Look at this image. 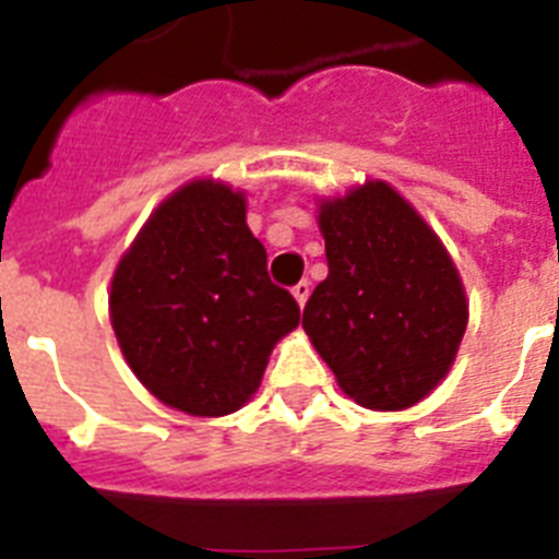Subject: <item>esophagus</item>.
Returning a JSON list of instances; mask_svg holds the SVG:
<instances>
[{
	"label": "esophagus",
	"mask_w": 559,
	"mask_h": 559,
	"mask_svg": "<svg viewBox=\"0 0 559 559\" xmlns=\"http://www.w3.org/2000/svg\"><path fill=\"white\" fill-rule=\"evenodd\" d=\"M309 293H312V287H309V281H298L293 287V295H295V301H298V307H304L309 298Z\"/></svg>",
	"instance_id": "obj_1"
}]
</instances>
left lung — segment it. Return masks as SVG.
<instances>
[{
	"label": "left lung",
	"mask_w": 559,
	"mask_h": 559,
	"mask_svg": "<svg viewBox=\"0 0 559 559\" xmlns=\"http://www.w3.org/2000/svg\"><path fill=\"white\" fill-rule=\"evenodd\" d=\"M330 275L304 332L344 395L374 412L424 401L452 369L468 323L461 272L424 215L381 178L318 201Z\"/></svg>",
	"instance_id": "8db88e82"
}]
</instances>
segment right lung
<instances>
[{
  "mask_svg": "<svg viewBox=\"0 0 559 559\" xmlns=\"http://www.w3.org/2000/svg\"><path fill=\"white\" fill-rule=\"evenodd\" d=\"M301 309L266 275L247 195L192 178L158 204L110 281L119 349L150 395L192 417L233 415L261 386Z\"/></svg>",
  "mask_w": 559,
  "mask_h": 559,
  "instance_id": "right-lung-1",
  "label": "right lung"
}]
</instances>
